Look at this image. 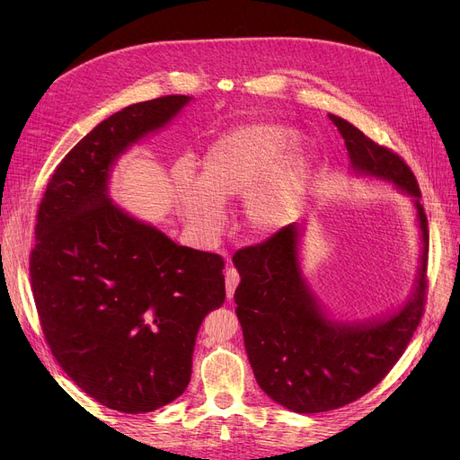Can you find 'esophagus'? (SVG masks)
I'll return each instance as SVG.
<instances>
[{
    "label": "esophagus",
    "mask_w": 460,
    "mask_h": 460,
    "mask_svg": "<svg viewBox=\"0 0 460 460\" xmlns=\"http://www.w3.org/2000/svg\"><path fill=\"white\" fill-rule=\"evenodd\" d=\"M238 281H240V276L234 269H227L226 270V295L227 298L231 300L233 295H234V288L238 287Z\"/></svg>",
    "instance_id": "obj_1"
}]
</instances>
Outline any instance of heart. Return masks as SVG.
I'll return each instance as SVG.
<instances>
[{"label": "heart", "instance_id": "1", "mask_svg": "<svg viewBox=\"0 0 460 460\" xmlns=\"http://www.w3.org/2000/svg\"><path fill=\"white\" fill-rule=\"evenodd\" d=\"M300 136L281 125L236 127L210 143L199 177L188 164L172 173V191L186 227L203 240L224 226V205L244 198L243 217L255 234H276L295 222L313 167L295 153Z\"/></svg>", "mask_w": 460, "mask_h": 460}]
</instances>
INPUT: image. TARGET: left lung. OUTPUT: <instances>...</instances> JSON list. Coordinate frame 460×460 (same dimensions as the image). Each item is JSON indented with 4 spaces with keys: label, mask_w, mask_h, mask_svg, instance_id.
I'll return each mask as SVG.
<instances>
[{
    "label": "left lung",
    "mask_w": 460,
    "mask_h": 460,
    "mask_svg": "<svg viewBox=\"0 0 460 460\" xmlns=\"http://www.w3.org/2000/svg\"><path fill=\"white\" fill-rule=\"evenodd\" d=\"M328 117L345 139L350 173L392 184L412 201L420 259L412 291L401 305L378 317L345 321L323 304L304 274L305 222L234 253L240 274L234 311L255 380L272 401L298 414L328 412L373 390L402 356L425 304L429 231L414 173L349 120Z\"/></svg>",
    "instance_id": "left-lung-1"
}]
</instances>
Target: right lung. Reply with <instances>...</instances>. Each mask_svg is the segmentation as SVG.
I'll return each instance as SVG.
<instances>
[{
  "label": "right lung",
  "mask_w": 460,
  "mask_h": 460,
  "mask_svg": "<svg viewBox=\"0 0 460 460\" xmlns=\"http://www.w3.org/2000/svg\"><path fill=\"white\" fill-rule=\"evenodd\" d=\"M191 101L110 115L58 165L37 214L30 270L46 341L89 397L125 414L184 394L199 326L226 302L220 255L179 246L110 196L119 158Z\"/></svg>",
  "instance_id": "right-lung-1"
}]
</instances>
